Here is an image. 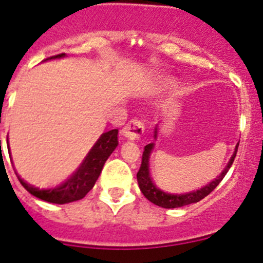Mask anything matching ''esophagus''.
<instances>
[{
  "instance_id": "1",
  "label": "esophagus",
  "mask_w": 263,
  "mask_h": 263,
  "mask_svg": "<svg viewBox=\"0 0 263 263\" xmlns=\"http://www.w3.org/2000/svg\"><path fill=\"white\" fill-rule=\"evenodd\" d=\"M143 132H145V126H143L142 121L132 120L124 126L122 134L126 139L131 141H137L142 137Z\"/></svg>"
}]
</instances>
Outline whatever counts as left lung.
Here are the masks:
<instances>
[{
	"mask_svg": "<svg viewBox=\"0 0 263 263\" xmlns=\"http://www.w3.org/2000/svg\"><path fill=\"white\" fill-rule=\"evenodd\" d=\"M157 131L155 129V137H156ZM239 142L237 143L236 150H234L233 155H232L231 160H229L228 165H227L224 170L222 171L219 176H218L215 180L209 182L208 185H205L201 189L197 190V192L186 193V194H168V193L162 192V190L157 189L156 185L154 184L153 180L150 178V168H148V160H150L151 151L154 148V143H148L145 146V151L142 154V162H141V166L139 173H137V181H139L140 190L142 192V194L145 195V198H147L151 203L156 204V205L161 206V208H179V206L189 205V204L197 203V201L201 200L209 195L215 187L219 185V182L223 180V178L226 176V174L228 173L229 167L233 164L234 159H236L237 150H238Z\"/></svg>",
	"mask_w": 263,
	"mask_h": 263,
	"instance_id": "obj_1",
	"label": "left lung"
}]
</instances>
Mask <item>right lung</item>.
Segmentation results:
<instances>
[{
	"mask_svg": "<svg viewBox=\"0 0 263 263\" xmlns=\"http://www.w3.org/2000/svg\"><path fill=\"white\" fill-rule=\"evenodd\" d=\"M65 57V54H58L54 57L48 58V59H57V58ZM118 129H110L108 132H104L101 135L98 141L95 143L90 151L88 153L87 157L83 160L81 166L77 168L76 173L66 179L58 186L51 187V189H40L32 185L27 184L20 176L17 175L18 181L21 182L22 186L41 200L49 201L54 204H66L71 201L81 200L88 194L90 189L95 186L97 179L103 168L104 162L110 156V154L115 151L118 145Z\"/></svg>",
	"mask_w": 263,
	"mask_h": 263,
	"instance_id": "1",
	"label": "right lung"
}]
</instances>
